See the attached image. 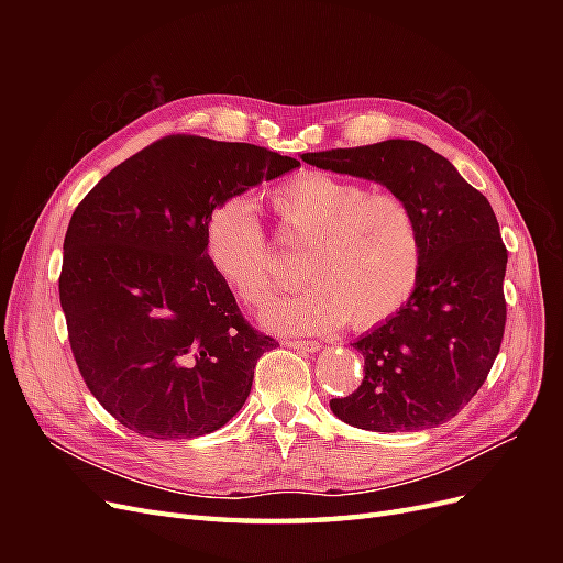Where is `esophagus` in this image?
Instances as JSON below:
<instances>
[{
    "mask_svg": "<svg viewBox=\"0 0 563 563\" xmlns=\"http://www.w3.org/2000/svg\"><path fill=\"white\" fill-rule=\"evenodd\" d=\"M286 345L291 350H300V352H319V343L314 340H286Z\"/></svg>",
    "mask_w": 563,
    "mask_h": 563,
    "instance_id": "esophagus-1",
    "label": "esophagus"
}]
</instances>
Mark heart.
<instances>
[{
  "mask_svg": "<svg viewBox=\"0 0 563 563\" xmlns=\"http://www.w3.org/2000/svg\"><path fill=\"white\" fill-rule=\"evenodd\" d=\"M286 232L305 253L300 291L272 300L263 327L327 333L347 321L371 329L397 314L420 275V230L408 203L323 172H305L269 192ZM203 251L216 275L249 305L279 284V258L246 197L218 201L203 223Z\"/></svg>",
  "mask_w": 563,
  "mask_h": 563,
  "instance_id": "1",
  "label": "heart"
}]
</instances>
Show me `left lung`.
<instances>
[{"label":"left lung","mask_w":563,"mask_h":563,"mask_svg":"<svg viewBox=\"0 0 563 563\" xmlns=\"http://www.w3.org/2000/svg\"><path fill=\"white\" fill-rule=\"evenodd\" d=\"M323 172L380 183L411 207L420 275L404 308L352 343L364 380L331 411L368 432H418L460 413L500 352L507 249L488 199L416 141L300 155Z\"/></svg>","instance_id":"left-lung-1"}]
</instances>
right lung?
<instances>
[{
  "mask_svg": "<svg viewBox=\"0 0 563 563\" xmlns=\"http://www.w3.org/2000/svg\"><path fill=\"white\" fill-rule=\"evenodd\" d=\"M296 166L258 145L168 135L75 209L60 308L84 383L124 428L192 439L240 413L277 340L244 321L203 251V223L218 201Z\"/></svg>",
  "mask_w": 563,
  "mask_h": 563,
  "instance_id": "right-lung-1",
  "label": "right lung"
}]
</instances>
